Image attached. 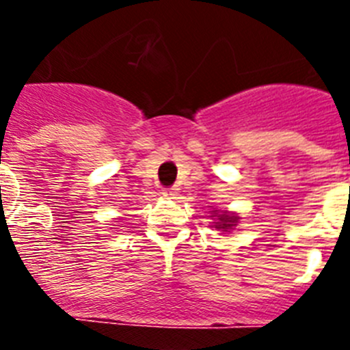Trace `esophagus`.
I'll list each match as a JSON object with an SVG mask.
<instances>
[{"mask_svg":"<svg viewBox=\"0 0 350 350\" xmlns=\"http://www.w3.org/2000/svg\"><path fill=\"white\" fill-rule=\"evenodd\" d=\"M178 187H166L165 191H163V194H165L166 198H168V200H177V196H178Z\"/></svg>","mask_w":350,"mask_h":350,"instance_id":"obj_1","label":"esophagus"}]
</instances>
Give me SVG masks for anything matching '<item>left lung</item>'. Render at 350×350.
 <instances>
[{
	"label": "left lung",
	"instance_id": "obj_1",
	"mask_svg": "<svg viewBox=\"0 0 350 350\" xmlns=\"http://www.w3.org/2000/svg\"><path fill=\"white\" fill-rule=\"evenodd\" d=\"M210 217L217 221V222H213V224H215L217 230H222V231H231L238 222L237 213L226 212V210H212V215H210Z\"/></svg>",
	"mask_w": 350,
	"mask_h": 350
}]
</instances>
